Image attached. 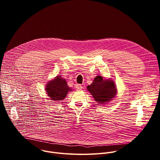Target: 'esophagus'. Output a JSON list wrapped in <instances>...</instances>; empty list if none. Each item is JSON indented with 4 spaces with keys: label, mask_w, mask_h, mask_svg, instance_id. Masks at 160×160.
Masks as SVG:
<instances>
[{
    "label": "esophagus",
    "mask_w": 160,
    "mask_h": 160,
    "mask_svg": "<svg viewBox=\"0 0 160 160\" xmlns=\"http://www.w3.org/2000/svg\"><path fill=\"white\" fill-rule=\"evenodd\" d=\"M75 88H76L77 90H81V89H82L83 87H82L80 84H77V85H75Z\"/></svg>",
    "instance_id": "esophagus-1"
}]
</instances>
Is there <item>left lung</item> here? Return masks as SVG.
<instances>
[{
    "mask_svg": "<svg viewBox=\"0 0 160 160\" xmlns=\"http://www.w3.org/2000/svg\"><path fill=\"white\" fill-rule=\"evenodd\" d=\"M87 88L99 104H106L115 98L117 94V88L114 82L111 80H104L99 75Z\"/></svg>",
    "mask_w": 160,
    "mask_h": 160,
    "instance_id": "1",
    "label": "left lung"
}]
</instances>
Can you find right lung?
Wrapping results in <instances>:
<instances>
[{
  "mask_svg": "<svg viewBox=\"0 0 160 160\" xmlns=\"http://www.w3.org/2000/svg\"><path fill=\"white\" fill-rule=\"evenodd\" d=\"M46 86L45 90L48 96L51 100L56 101L64 99L68 92L72 90L68 86L66 80L61 76H57L55 79L49 82Z\"/></svg>",
  "mask_w": 160,
  "mask_h": 160,
  "instance_id": "add662e5",
  "label": "right lung"
}]
</instances>
